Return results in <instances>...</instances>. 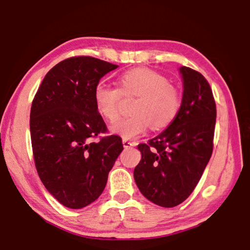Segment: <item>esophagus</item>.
Wrapping results in <instances>:
<instances>
[{
    "mask_svg": "<svg viewBox=\"0 0 250 250\" xmlns=\"http://www.w3.org/2000/svg\"><path fill=\"white\" fill-rule=\"evenodd\" d=\"M122 144H124L125 148H130V147L137 145V144H136L135 142H129V140H126V139L122 140Z\"/></svg>",
    "mask_w": 250,
    "mask_h": 250,
    "instance_id": "1",
    "label": "esophagus"
}]
</instances>
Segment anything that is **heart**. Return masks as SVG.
Segmentation results:
<instances>
[{
    "label": "heart",
    "instance_id": "b5f03b06",
    "mask_svg": "<svg viewBox=\"0 0 250 250\" xmlns=\"http://www.w3.org/2000/svg\"><path fill=\"white\" fill-rule=\"evenodd\" d=\"M122 97L136 98L132 105L133 117L114 122L111 130L124 139H135L152 125L154 130L167 128L175 120L181 107L179 90L167 77L149 68H135L125 72L118 82V88L100 83L94 89V103L101 117L107 121L120 115Z\"/></svg>",
    "mask_w": 250,
    "mask_h": 250
}]
</instances>
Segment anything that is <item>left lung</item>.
Segmentation results:
<instances>
[{"label":"left lung","instance_id":"obj_1","mask_svg":"<svg viewBox=\"0 0 250 250\" xmlns=\"http://www.w3.org/2000/svg\"><path fill=\"white\" fill-rule=\"evenodd\" d=\"M184 96L175 120L148 143L133 171L137 187L150 202L174 207L196 188L212 156L216 104L202 73L181 66Z\"/></svg>","mask_w":250,"mask_h":250}]
</instances>
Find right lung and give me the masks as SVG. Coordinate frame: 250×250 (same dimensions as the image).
<instances>
[{
	"instance_id": "1",
	"label": "right lung",
	"mask_w": 250,
	"mask_h": 250,
	"mask_svg": "<svg viewBox=\"0 0 250 250\" xmlns=\"http://www.w3.org/2000/svg\"><path fill=\"white\" fill-rule=\"evenodd\" d=\"M117 68L93 56L65 59L46 73L33 100L35 167L48 192L69 208H83L101 196L124 149L121 137L100 136L107 126L94 103L95 86Z\"/></svg>"
}]
</instances>
